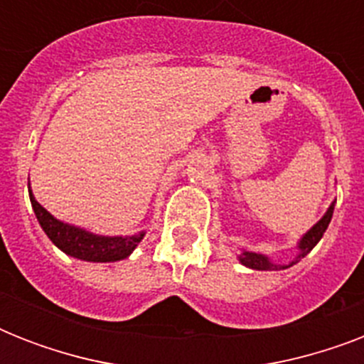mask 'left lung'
<instances>
[{
    "label": "left lung",
    "instance_id": "left-lung-1",
    "mask_svg": "<svg viewBox=\"0 0 364 364\" xmlns=\"http://www.w3.org/2000/svg\"><path fill=\"white\" fill-rule=\"evenodd\" d=\"M333 211H334V205H331L321 221L317 223L316 227L311 228L310 232L306 234L304 238H302V242H300V245H299V247H300V259L310 253L311 249L317 245V242L323 238V234H325V230H327L328 223H331V219H333ZM240 260H242V264L249 266V268H255V270H270V268H277V266H274L270 260L266 259L264 255L247 253V251H245V253L240 257Z\"/></svg>",
    "mask_w": 364,
    "mask_h": 364
}]
</instances>
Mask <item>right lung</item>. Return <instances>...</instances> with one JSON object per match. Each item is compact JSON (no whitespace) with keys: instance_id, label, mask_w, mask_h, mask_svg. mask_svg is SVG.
Returning <instances> with one entry per match:
<instances>
[{"instance_id":"add662e5","label":"right lung","mask_w":364,"mask_h":364,"mask_svg":"<svg viewBox=\"0 0 364 364\" xmlns=\"http://www.w3.org/2000/svg\"><path fill=\"white\" fill-rule=\"evenodd\" d=\"M31 208L36 211V217L41 228L45 230L50 242L60 247L64 253L77 257L82 260H92V262H115V260L126 259L128 255L136 249V245L141 242L143 232L126 236V238H105V236H96L81 228L70 227L64 223L56 221L45 208H43L30 191Z\"/></svg>"}]
</instances>
